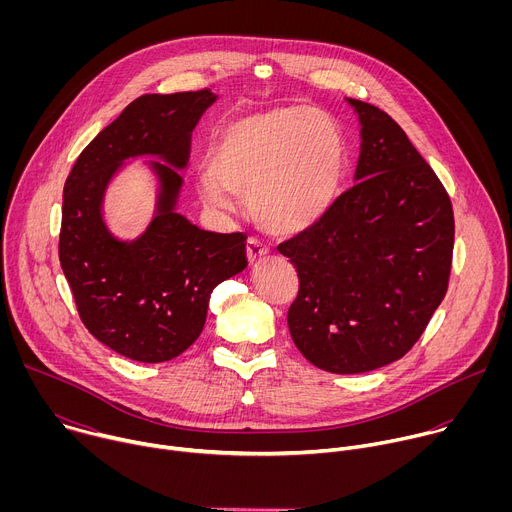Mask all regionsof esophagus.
<instances>
[{
    "label": "esophagus",
    "mask_w": 512,
    "mask_h": 512,
    "mask_svg": "<svg viewBox=\"0 0 512 512\" xmlns=\"http://www.w3.org/2000/svg\"><path fill=\"white\" fill-rule=\"evenodd\" d=\"M267 253H269V249L261 241H257V239H249L247 241V259H249V263H257Z\"/></svg>",
    "instance_id": "esophagus-1"
}]
</instances>
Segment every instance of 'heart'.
Returning a JSON list of instances; mask_svg holds the SVG:
<instances>
[{
  "instance_id": "heart-1",
  "label": "heart",
  "mask_w": 512,
  "mask_h": 512,
  "mask_svg": "<svg viewBox=\"0 0 512 512\" xmlns=\"http://www.w3.org/2000/svg\"><path fill=\"white\" fill-rule=\"evenodd\" d=\"M348 152L338 123L291 105L227 123L210 141L198 192L204 204L231 210L227 192L245 196L251 221L273 237H298L332 208Z\"/></svg>"
}]
</instances>
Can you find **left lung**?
Returning a JSON list of instances; mask_svg holds the SVG:
<instances>
[{"instance_id": "1", "label": "left lung", "mask_w": 512, "mask_h": 512, "mask_svg": "<svg viewBox=\"0 0 512 512\" xmlns=\"http://www.w3.org/2000/svg\"><path fill=\"white\" fill-rule=\"evenodd\" d=\"M358 117L354 186L277 249L298 269L287 326L314 367L369 373L399 360L442 304L454 251L448 192L407 133L375 105Z\"/></svg>"}]
</instances>
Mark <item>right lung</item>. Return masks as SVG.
Segmentation results:
<instances>
[{
  "label": "right lung",
  "instance_id": "1",
  "mask_svg": "<svg viewBox=\"0 0 512 512\" xmlns=\"http://www.w3.org/2000/svg\"><path fill=\"white\" fill-rule=\"evenodd\" d=\"M218 99L210 89L143 95L72 166L62 194L58 257L87 330L137 362H164L200 336L212 289L247 267L243 233H210L178 212L192 131ZM137 157L157 180L155 214L135 240L104 221L114 176Z\"/></svg>",
  "mask_w": 512,
  "mask_h": 512
}]
</instances>
